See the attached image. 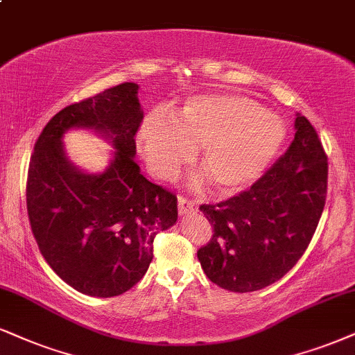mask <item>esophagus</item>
Returning <instances> with one entry per match:
<instances>
[{
    "label": "esophagus",
    "mask_w": 355,
    "mask_h": 355,
    "mask_svg": "<svg viewBox=\"0 0 355 355\" xmlns=\"http://www.w3.org/2000/svg\"><path fill=\"white\" fill-rule=\"evenodd\" d=\"M196 209H198V204H196L194 200L187 199L186 196H178V211L181 216H187V214L196 212Z\"/></svg>",
    "instance_id": "1"
}]
</instances>
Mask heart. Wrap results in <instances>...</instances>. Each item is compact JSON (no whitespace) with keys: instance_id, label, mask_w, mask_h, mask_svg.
Here are the masks:
<instances>
[{"instance_id":"1","label":"heart","mask_w":355,"mask_h":355,"mask_svg":"<svg viewBox=\"0 0 355 355\" xmlns=\"http://www.w3.org/2000/svg\"><path fill=\"white\" fill-rule=\"evenodd\" d=\"M284 138L282 118L257 100L232 94L192 97L171 118L148 115L138 130L144 159L157 178L173 176L199 146L200 163L220 194H235L258 181Z\"/></svg>"}]
</instances>
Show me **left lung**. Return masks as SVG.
I'll use <instances>...</instances> for the list:
<instances>
[{
    "instance_id": "1",
    "label": "left lung",
    "mask_w": 355,
    "mask_h": 355,
    "mask_svg": "<svg viewBox=\"0 0 355 355\" xmlns=\"http://www.w3.org/2000/svg\"><path fill=\"white\" fill-rule=\"evenodd\" d=\"M288 151L242 194L200 205L214 227L198 258L212 283L235 293L278 282L300 260L321 218L327 157L316 130L296 113Z\"/></svg>"
}]
</instances>
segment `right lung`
<instances>
[{"label":"right lung","instance_id":"obj_1","mask_svg":"<svg viewBox=\"0 0 355 355\" xmlns=\"http://www.w3.org/2000/svg\"><path fill=\"white\" fill-rule=\"evenodd\" d=\"M138 84L125 82L69 105L42 130L31 157L26 202L34 239L52 270L97 298L128 291L153 260V240L178 220V198L135 163L143 120ZM89 129L114 146L100 173L68 159L63 137Z\"/></svg>","mask_w":355,"mask_h":355}]
</instances>
